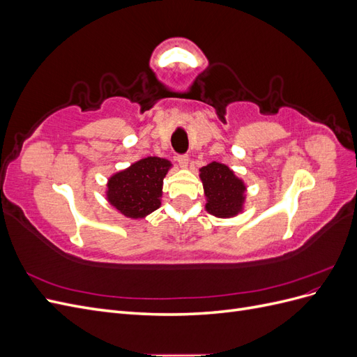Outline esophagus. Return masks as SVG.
<instances>
[{
	"mask_svg": "<svg viewBox=\"0 0 357 357\" xmlns=\"http://www.w3.org/2000/svg\"><path fill=\"white\" fill-rule=\"evenodd\" d=\"M177 162H178L180 167L186 168L188 164H189V156H188L186 153H185V155H177Z\"/></svg>",
	"mask_w": 357,
	"mask_h": 357,
	"instance_id": "1",
	"label": "esophagus"
}]
</instances>
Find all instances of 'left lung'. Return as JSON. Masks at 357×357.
<instances>
[{
	"instance_id": "1",
	"label": "left lung",
	"mask_w": 357,
	"mask_h": 357,
	"mask_svg": "<svg viewBox=\"0 0 357 357\" xmlns=\"http://www.w3.org/2000/svg\"><path fill=\"white\" fill-rule=\"evenodd\" d=\"M201 180L208 202V213L218 218H231L241 211L244 201V185L234 172L219 162H211L201 168Z\"/></svg>"
}]
</instances>
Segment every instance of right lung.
I'll return each mask as SVG.
<instances>
[{
    "label": "right lung",
    "mask_w": 357,
    "mask_h": 357,
    "mask_svg": "<svg viewBox=\"0 0 357 357\" xmlns=\"http://www.w3.org/2000/svg\"><path fill=\"white\" fill-rule=\"evenodd\" d=\"M169 165L167 159L150 156L117 172L109 181V201L128 218H144L159 208L162 183Z\"/></svg>",
    "instance_id": "right-lung-1"
}]
</instances>
